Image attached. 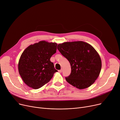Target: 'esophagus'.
<instances>
[{
	"instance_id": "esophagus-1",
	"label": "esophagus",
	"mask_w": 120,
	"mask_h": 120,
	"mask_svg": "<svg viewBox=\"0 0 120 120\" xmlns=\"http://www.w3.org/2000/svg\"><path fill=\"white\" fill-rule=\"evenodd\" d=\"M59 71V72H62V69H61V70H59V71Z\"/></svg>"
}]
</instances>
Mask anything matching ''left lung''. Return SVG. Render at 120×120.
Masks as SVG:
<instances>
[{"instance_id": "8db88e82", "label": "left lung", "mask_w": 120, "mask_h": 120, "mask_svg": "<svg viewBox=\"0 0 120 120\" xmlns=\"http://www.w3.org/2000/svg\"><path fill=\"white\" fill-rule=\"evenodd\" d=\"M57 49L71 64V73L66 81L77 89L90 87L98 79L101 69L100 55L93 46L83 41L59 44Z\"/></svg>"}]
</instances>
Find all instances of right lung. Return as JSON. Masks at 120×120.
Masks as SVG:
<instances>
[{"label":"right lung","mask_w":120,"mask_h":120,"mask_svg":"<svg viewBox=\"0 0 120 120\" xmlns=\"http://www.w3.org/2000/svg\"><path fill=\"white\" fill-rule=\"evenodd\" d=\"M57 44L41 41L30 45L20 57L19 74L25 84L38 89L48 83L57 70L50 61L56 53Z\"/></svg>","instance_id":"1"}]
</instances>
